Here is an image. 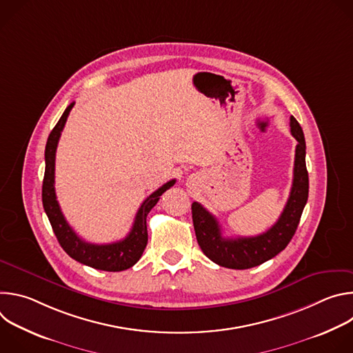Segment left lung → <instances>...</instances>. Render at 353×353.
I'll list each match as a JSON object with an SVG mask.
<instances>
[{
    "label": "left lung",
    "instance_id": "obj_1",
    "mask_svg": "<svg viewBox=\"0 0 353 353\" xmlns=\"http://www.w3.org/2000/svg\"><path fill=\"white\" fill-rule=\"evenodd\" d=\"M290 132L297 141L290 195L279 219L267 232L251 237H223L216 218L201 204L192 203L191 212L196 241L203 253L215 264L232 270L253 268L279 254L292 240L307 203L309 173L305 135L293 116H290Z\"/></svg>",
    "mask_w": 353,
    "mask_h": 353
}]
</instances>
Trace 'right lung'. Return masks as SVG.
<instances>
[{"mask_svg":"<svg viewBox=\"0 0 353 353\" xmlns=\"http://www.w3.org/2000/svg\"><path fill=\"white\" fill-rule=\"evenodd\" d=\"M74 105L75 103L72 102L65 109V112L60 117L53 131L50 132L46 143V150H44L46 170H44L43 187H41L43 208L50 223H52L53 232L60 245L64 248V251L71 259L100 271H109V272L124 271L131 268L141 259L148 243L146 216L149 211L157 205L161 195L166 190H169L172 185H174L176 180L168 181L143 201L135 215V221L131 228V232L125 236V239L120 241L109 243V244H92L82 240L65 221L61 212V208L59 205V201L56 196V188H54L56 150H57L59 139L61 137V131L65 125V121Z\"/></svg>","mask_w":353,"mask_h":353,"instance_id":"1","label":"right lung"}]
</instances>
